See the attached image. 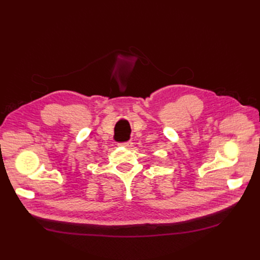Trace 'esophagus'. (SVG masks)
Wrapping results in <instances>:
<instances>
[{"instance_id": "obj_1", "label": "esophagus", "mask_w": 260, "mask_h": 260, "mask_svg": "<svg viewBox=\"0 0 260 260\" xmlns=\"http://www.w3.org/2000/svg\"><path fill=\"white\" fill-rule=\"evenodd\" d=\"M119 146H123V147H126V148H131L133 146V143L131 141H129V142H126V143H120Z\"/></svg>"}]
</instances>
